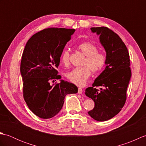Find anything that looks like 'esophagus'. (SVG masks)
Returning a JSON list of instances; mask_svg holds the SVG:
<instances>
[{"label": "esophagus", "mask_w": 146, "mask_h": 146, "mask_svg": "<svg viewBox=\"0 0 146 146\" xmlns=\"http://www.w3.org/2000/svg\"><path fill=\"white\" fill-rule=\"evenodd\" d=\"M78 93L79 94H82L83 93V90L82 88H78Z\"/></svg>", "instance_id": "1"}]
</instances>
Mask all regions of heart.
I'll list each match as a JSON object with an SVG mask.
<instances>
[{
    "label": "heart",
    "instance_id": "obj_1",
    "mask_svg": "<svg viewBox=\"0 0 146 146\" xmlns=\"http://www.w3.org/2000/svg\"><path fill=\"white\" fill-rule=\"evenodd\" d=\"M78 49L86 56L83 65L81 68H76L66 74V78L70 82L78 86L85 84L86 80L91 75V70L94 72H98L103 69L106 63L105 55L98 51L97 46L89 41L83 42L78 46ZM61 62L64 66L70 64V51L64 50L61 55Z\"/></svg>",
    "mask_w": 146,
    "mask_h": 146
}]
</instances>
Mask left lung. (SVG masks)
<instances>
[{
  "label": "left lung",
  "mask_w": 146,
  "mask_h": 146,
  "mask_svg": "<svg viewBox=\"0 0 146 146\" xmlns=\"http://www.w3.org/2000/svg\"><path fill=\"white\" fill-rule=\"evenodd\" d=\"M100 35V41L106 51V68L95 79L85 94L95 102L88 113L95 120L103 122L115 116L124 106L127 89L131 77L130 56L124 42L107 27H91ZM98 86L103 89H96Z\"/></svg>",
  "instance_id": "left-lung-1"
}]
</instances>
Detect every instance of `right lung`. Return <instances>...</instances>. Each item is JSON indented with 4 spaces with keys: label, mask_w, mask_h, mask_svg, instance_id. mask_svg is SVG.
<instances>
[{
    "label": "right lung",
    "mask_w": 146,
    "mask_h": 146,
    "mask_svg": "<svg viewBox=\"0 0 146 146\" xmlns=\"http://www.w3.org/2000/svg\"><path fill=\"white\" fill-rule=\"evenodd\" d=\"M75 29L50 27L36 33L24 49L21 62L23 97L29 109L41 119H50L63 107L67 94L78 88L61 79L56 70L65 45Z\"/></svg>",
    "instance_id": "1"
}]
</instances>
